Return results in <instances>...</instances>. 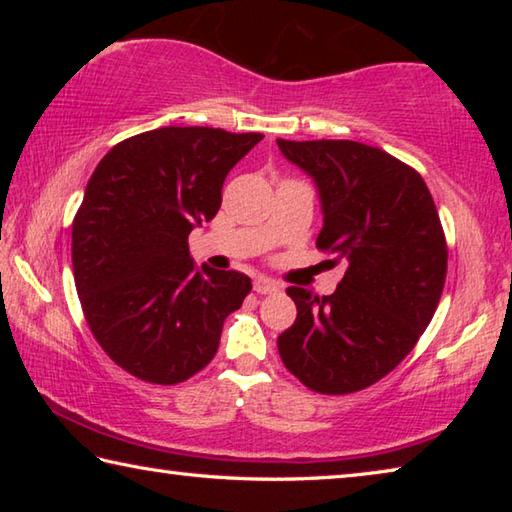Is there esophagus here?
Segmentation results:
<instances>
[{"instance_id":"1","label":"esophagus","mask_w":512,"mask_h":512,"mask_svg":"<svg viewBox=\"0 0 512 512\" xmlns=\"http://www.w3.org/2000/svg\"><path fill=\"white\" fill-rule=\"evenodd\" d=\"M253 289L259 293V296H266V293H275L280 291V287L273 280H268V277H257L253 282Z\"/></svg>"}]
</instances>
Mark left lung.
<instances>
[{
	"instance_id": "obj_1",
	"label": "left lung",
	"mask_w": 512,
	"mask_h": 512,
	"mask_svg": "<svg viewBox=\"0 0 512 512\" xmlns=\"http://www.w3.org/2000/svg\"><path fill=\"white\" fill-rule=\"evenodd\" d=\"M314 178L320 250L345 259L332 296L289 287L298 316L277 336L282 363L311 391L345 395L386 377L431 323L447 275V241L422 176L352 140H277Z\"/></svg>"
}]
</instances>
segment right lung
Returning a JSON list of instances; mask_svg holds the SVG:
<instances>
[{"label":"right lung","mask_w":512,"mask_h":512,"mask_svg":"<svg viewBox=\"0 0 512 512\" xmlns=\"http://www.w3.org/2000/svg\"><path fill=\"white\" fill-rule=\"evenodd\" d=\"M262 137L164 126L94 169L72 223L76 293L94 339L133 377L171 386L203 370L253 289L244 273L196 268L187 237L214 219L225 176Z\"/></svg>","instance_id":"right-lung-1"}]
</instances>
